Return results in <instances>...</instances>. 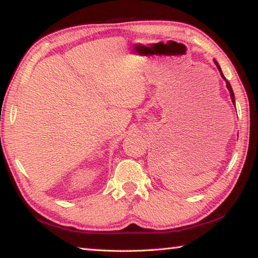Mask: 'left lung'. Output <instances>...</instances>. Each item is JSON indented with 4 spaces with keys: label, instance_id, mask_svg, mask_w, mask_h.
Instances as JSON below:
<instances>
[{
    "label": "left lung",
    "instance_id": "obj_1",
    "mask_svg": "<svg viewBox=\"0 0 258 258\" xmlns=\"http://www.w3.org/2000/svg\"><path fill=\"white\" fill-rule=\"evenodd\" d=\"M214 62H215V64H216V67H217V69H218V72H220V74H221V76H222V78H223V80L225 81V83H226V87H228V90H229V92H230V97H231V100H232V103L234 104L235 106V103H234V93H233V90H232V87H231V84L230 83L226 81V78L224 77V75H223V73H222V71H221V67H220V64H218V62L216 60H214Z\"/></svg>",
    "mask_w": 258,
    "mask_h": 258
}]
</instances>
